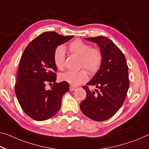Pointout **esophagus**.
Returning a JSON list of instances; mask_svg holds the SVG:
<instances>
[{
  "instance_id": "34e87169",
  "label": "esophagus",
  "mask_w": 149,
  "mask_h": 149,
  "mask_svg": "<svg viewBox=\"0 0 149 149\" xmlns=\"http://www.w3.org/2000/svg\"><path fill=\"white\" fill-rule=\"evenodd\" d=\"M77 88L75 87V86H70V91H74L75 89Z\"/></svg>"
}]
</instances>
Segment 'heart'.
Masks as SVG:
<instances>
[{"mask_svg": "<svg viewBox=\"0 0 149 149\" xmlns=\"http://www.w3.org/2000/svg\"><path fill=\"white\" fill-rule=\"evenodd\" d=\"M68 49L72 54L80 56L81 67L85 68L90 74H95L100 69L102 63V54L99 49L91 48L87 43L77 39L70 43ZM66 58L65 49L63 45H59L54 51V63L57 68L63 69ZM62 81L68 82L70 85L77 86L86 82L88 79L87 72L84 70L79 71H67L61 74Z\"/></svg>", "mask_w": 149, "mask_h": 149, "instance_id": "1", "label": "heart"}]
</instances>
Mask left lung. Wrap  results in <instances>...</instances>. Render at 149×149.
<instances>
[{
  "mask_svg": "<svg viewBox=\"0 0 149 149\" xmlns=\"http://www.w3.org/2000/svg\"><path fill=\"white\" fill-rule=\"evenodd\" d=\"M95 42L102 54L100 69L84 86L86 97L80 107L84 115L95 121L109 119L120 109L129 88L128 66L122 51L113 41L104 36L84 38ZM88 85L98 88L91 91ZM97 93H96L95 92Z\"/></svg>",
  "mask_w": 149,
  "mask_h": 149,
  "instance_id": "1",
  "label": "left lung"
}]
</instances>
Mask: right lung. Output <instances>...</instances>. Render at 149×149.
<instances>
[{
  "mask_svg": "<svg viewBox=\"0 0 149 149\" xmlns=\"http://www.w3.org/2000/svg\"><path fill=\"white\" fill-rule=\"evenodd\" d=\"M73 36H64L54 32L41 34L29 43L20 60L15 93L22 109L33 119H49L60 110L62 98L69 91L68 82H55L56 67L54 51L58 46L68 42ZM47 81L54 82L50 90Z\"/></svg>",
  "mask_w": 149,
  "mask_h": 149,
  "instance_id": "1",
  "label": "right lung"
}]
</instances>
